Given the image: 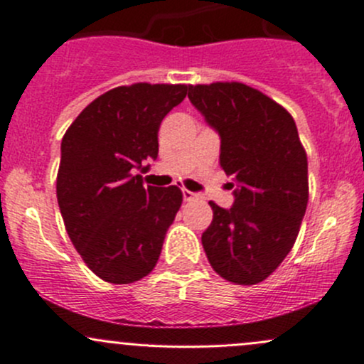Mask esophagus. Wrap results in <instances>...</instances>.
<instances>
[{"instance_id": "obj_1", "label": "esophagus", "mask_w": 364, "mask_h": 364, "mask_svg": "<svg viewBox=\"0 0 364 364\" xmlns=\"http://www.w3.org/2000/svg\"><path fill=\"white\" fill-rule=\"evenodd\" d=\"M183 199H185L186 203H190V200H196L197 199V193L190 192V190H183Z\"/></svg>"}]
</instances>
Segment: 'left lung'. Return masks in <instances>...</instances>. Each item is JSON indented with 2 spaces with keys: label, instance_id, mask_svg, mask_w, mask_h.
I'll list each match as a JSON object with an SVG mask.
<instances>
[{
  "label": "left lung",
  "instance_id": "left-lung-1",
  "mask_svg": "<svg viewBox=\"0 0 364 364\" xmlns=\"http://www.w3.org/2000/svg\"><path fill=\"white\" fill-rule=\"evenodd\" d=\"M188 98L218 132L220 165L236 179L232 208L209 203L204 252L225 280L259 284L294 247L306 211L308 160L296 123L280 104L243 82L188 86Z\"/></svg>",
  "mask_w": 364,
  "mask_h": 364
}]
</instances>
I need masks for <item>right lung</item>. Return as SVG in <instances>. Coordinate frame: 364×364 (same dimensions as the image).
I'll return each mask as SVG.
<instances>
[{
  "label": "right lung",
  "mask_w": 364,
  "mask_h": 364,
  "mask_svg": "<svg viewBox=\"0 0 364 364\" xmlns=\"http://www.w3.org/2000/svg\"><path fill=\"white\" fill-rule=\"evenodd\" d=\"M186 91L185 84L114 87L63 135L56 179L61 216L86 266L109 284H132L151 273L181 208L178 186L146 188L134 171L156 160L161 119Z\"/></svg>",
  "instance_id": "1"
}]
</instances>
